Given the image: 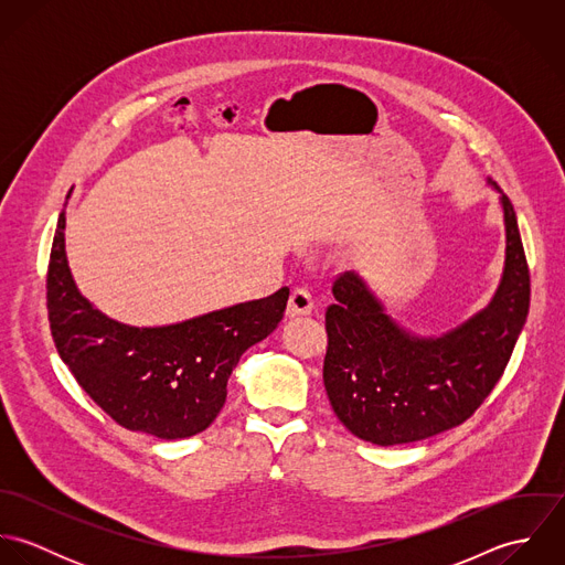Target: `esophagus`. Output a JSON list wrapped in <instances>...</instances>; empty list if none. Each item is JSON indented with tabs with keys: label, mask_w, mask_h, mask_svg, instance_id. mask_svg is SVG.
Returning a JSON list of instances; mask_svg holds the SVG:
<instances>
[{
	"label": "esophagus",
	"mask_w": 565,
	"mask_h": 565,
	"mask_svg": "<svg viewBox=\"0 0 565 565\" xmlns=\"http://www.w3.org/2000/svg\"><path fill=\"white\" fill-rule=\"evenodd\" d=\"M316 302L313 296L307 289H294L291 298H289V307H287V316L289 318H298V316H309L313 311Z\"/></svg>",
	"instance_id": "obj_1"
}]
</instances>
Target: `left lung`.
<instances>
[{
  "mask_svg": "<svg viewBox=\"0 0 565 565\" xmlns=\"http://www.w3.org/2000/svg\"><path fill=\"white\" fill-rule=\"evenodd\" d=\"M504 267L489 305L439 337L396 322L356 271L341 274L326 311L323 387L359 439L398 446L463 424L500 381L529 316L531 278L513 204L500 186Z\"/></svg>",
  "mask_w": 565,
  "mask_h": 565,
  "instance_id": "obj_1",
  "label": "left lung"
}]
</instances>
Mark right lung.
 Returning a JSON list of instances; mask_svg holds the SVG:
<instances>
[{"instance_id":"right-lung-1","label":"right lung","mask_w":565,"mask_h":565,"mask_svg":"<svg viewBox=\"0 0 565 565\" xmlns=\"http://www.w3.org/2000/svg\"><path fill=\"white\" fill-rule=\"evenodd\" d=\"M65 211L52 243L47 313L56 350L82 390L119 426L159 439L206 430L243 352L276 330L289 289L167 326L117 322L76 287Z\"/></svg>"}]
</instances>
